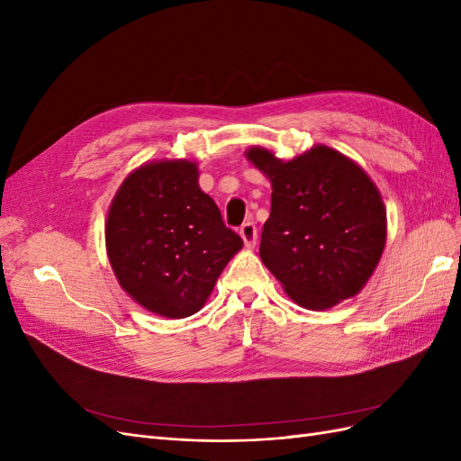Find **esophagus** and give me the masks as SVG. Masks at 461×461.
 Segmentation results:
<instances>
[{
	"label": "esophagus",
	"mask_w": 461,
	"mask_h": 461,
	"mask_svg": "<svg viewBox=\"0 0 461 461\" xmlns=\"http://www.w3.org/2000/svg\"><path fill=\"white\" fill-rule=\"evenodd\" d=\"M240 236L248 248H254L258 242V227L254 225V222H244V225L240 227Z\"/></svg>",
	"instance_id": "obj_1"
}]
</instances>
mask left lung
<instances>
[{"label": "left lung", "instance_id": "8db88e82", "mask_svg": "<svg viewBox=\"0 0 461 461\" xmlns=\"http://www.w3.org/2000/svg\"><path fill=\"white\" fill-rule=\"evenodd\" d=\"M246 158L271 180L259 256L286 294L329 310L366 286L386 242V209L357 163L315 146L283 161L265 148Z\"/></svg>", "mask_w": 461, "mask_h": 461}]
</instances>
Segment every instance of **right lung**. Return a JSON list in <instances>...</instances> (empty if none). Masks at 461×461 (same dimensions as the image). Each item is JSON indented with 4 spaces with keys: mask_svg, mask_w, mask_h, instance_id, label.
Instances as JSON below:
<instances>
[{
    "mask_svg": "<svg viewBox=\"0 0 461 461\" xmlns=\"http://www.w3.org/2000/svg\"><path fill=\"white\" fill-rule=\"evenodd\" d=\"M121 288L151 313L183 319L203 308L219 275L242 248L198 185V165L153 161L117 190L105 225Z\"/></svg>",
    "mask_w": 461,
    "mask_h": 461,
    "instance_id": "right-lung-1",
    "label": "right lung"
}]
</instances>
